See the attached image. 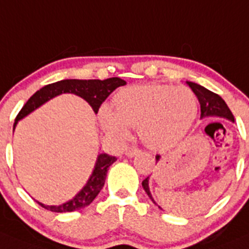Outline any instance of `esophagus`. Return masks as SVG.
<instances>
[{
    "label": "esophagus",
    "mask_w": 249,
    "mask_h": 249,
    "mask_svg": "<svg viewBox=\"0 0 249 249\" xmlns=\"http://www.w3.org/2000/svg\"><path fill=\"white\" fill-rule=\"evenodd\" d=\"M139 153H141V150H139L138 148H134V146H132V148H128L126 150V156H128V158H133V156L138 155Z\"/></svg>",
    "instance_id": "1"
}]
</instances>
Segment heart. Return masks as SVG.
Listing matches in <instances>:
<instances>
[{"instance_id": "heart-1", "label": "heart", "mask_w": 249, "mask_h": 249, "mask_svg": "<svg viewBox=\"0 0 249 249\" xmlns=\"http://www.w3.org/2000/svg\"><path fill=\"white\" fill-rule=\"evenodd\" d=\"M197 115V100L187 87L138 84L118 91L111 112L103 111L104 131L116 139L128 137V128H138L148 148L162 150L175 145L188 132Z\"/></svg>"}]
</instances>
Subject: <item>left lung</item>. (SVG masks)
<instances>
[{
  "label": "left lung",
  "mask_w": 249,
  "mask_h": 249,
  "mask_svg": "<svg viewBox=\"0 0 249 249\" xmlns=\"http://www.w3.org/2000/svg\"><path fill=\"white\" fill-rule=\"evenodd\" d=\"M187 85L191 88L192 91L196 94V96L198 98V101H199L200 118L209 117V116H217V117H224L235 122V117H233L232 112L230 111L229 106H227L226 103L222 100L221 96L213 93V91L208 90L207 88L202 87V85L197 84V83L187 82ZM155 158L156 160H159V159H160V155H156ZM142 186H143L145 193L148 194V197L153 200L154 204H156V203L154 202L153 197H151L150 191H149V177H146V178L142 182Z\"/></svg>",
  "instance_id": "obj_1"
}]
</instances>
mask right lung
Returning a JSON list of instances; mask_svg holds the SVG:
<instances>
[{"mask_svg": "<svg viewBox=\"0 0 249 249\" xmlns=\"http://www.w3.org/2000/svg\"><path fill=\"white\" fill-rule=\"evenodd\" d=\"M126 84V82L121 78L113 77L108 78V79L100 80V79H65L60 80V82L52 83V84L45 85L40 90H37L29 100L25 103L19 113L17 115L16 121H14L13 129L16 128L18 121L22 120L30 112L36 110L39 106L49 101L50 99L55 98V96L60 95V94L71 93L75 94V95L80 96L84 99L85 101L89 103V105L93 107L94 112L98 113L99 108H100L101 104L107 99V96L112 93L115 89L118 87ZM117 159L115 156H110L107 154H99L98 159H96L95 166H94L91 176L89 177L85 186L75 194V197L72 198L68 202L63 203L61 205H45L42 203H39L45 209L50 210V212L55 213H67V212H74V210L83 209V208L88 207L94 199L96 198L100 191L103 189L104 184H105L106 175H107V170Z\"/></svg>", "mask_w": 249, "mask_h": 249, "instance_id": "right-lung-1", "label": "right lung"}]
</instances>
